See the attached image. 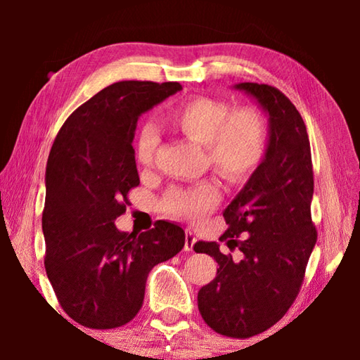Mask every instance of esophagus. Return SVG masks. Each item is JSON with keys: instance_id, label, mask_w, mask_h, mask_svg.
<instances>
[{"instance_id": "34e87169", "label": "esophagus", "mask_w": 360, "mask_h": 360, "mask_svg": "<svg viewBox=\"0 0 360 360\" xmlns=\"http://www.w3.org/2000/svg\"><path fill=\"white\" fill-rule=\"evenodd\" d=\"M195 241H197V238H195V233L192 230H186V243H184V249L188 252L193 251V246H195Z\"/></svg>"}]
</instances>
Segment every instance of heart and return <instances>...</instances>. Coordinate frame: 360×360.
Listing matches in <instances>:
<instances>
[{
	"mask_svg": "<svg viewBox=\"0 0 360 360\" xmlns=\"http://www.w3.org/2000/svg\"><path fill=\"white\" fill-rule=\"evenodd\" d=\"M225 100L193 96L172 109L168 125L191 141L205 146L206 162L231 184H243L252 178L265 160L268 130L262 114L241 106L230 112ZM158 148L157 131L146 125L135 144L138 165L150 167ZM219 202V188L212 182L181 188L174 187L162 198L160 208L172 217L200 221Z\"/></svg>",
	"mask_w": 360,
	"mask_h": 360,
	"instance_id": "heart-1",
	"label": "heart"
}]
</instances>
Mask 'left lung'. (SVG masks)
Masks as SVG:
<instances>
[{
    "instance_id": "obj_1",
    "label": "left lung",
    "mask_w": 360,
    "mask_h": 360,
    "mask_svg": "<svg viewBox=\"0 0 360 360\" xmlns=\"http://www.w3.org/2000/svg\"><path fill=\"white\" fill-rule=\"evenodd\" d=\"M270 114L265 160L224 211L227 230L219 241L241 259L222 254L214 241L195 252L217 262V275L198 290V309L212 330L230 338L265 332L288 313L300 292L318 240L311 221L313 163L307 127L281 90L241 82Z\"/></svg>"
}]
</instances>
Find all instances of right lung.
Masks as SVG:
<instances>
[{"label":"right lung","mask_w":360,"mask_h":360,"mask_svg":"<svg viewBox=\"0 0 360 360\" xmlns=\"http://www.w3.org/2000/svg\"><path fill=\"white\" fill-rule=\"evenodd\" d=\"M181 89L179 82H114L79 106L52 144L44 266L63 311L84 327L106 330L130 322L143 307L149 271L184 248V230L176 224L157 221L143 233L114 224L139 186L131 146L138 117Z\"/></svg>","instance_id":"right-lung-1"}]
</instances>
